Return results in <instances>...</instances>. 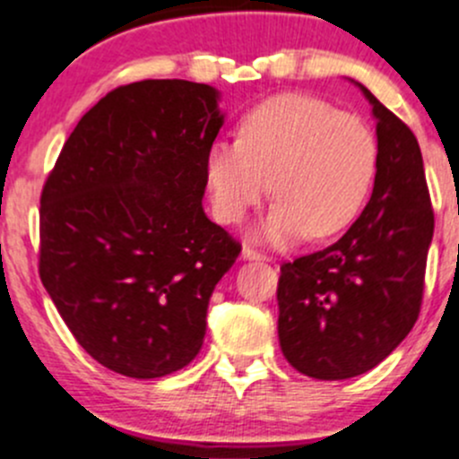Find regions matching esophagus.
Listing matches in <instances>:
<instances>
[{
  "label": "esophagus",
  "instance_id": "esophagus-1",
  "mask_svg": "<svg viewBox=\"0 0 459 459\" xmlns=\"http://www.w3.org/2000/svg\"><path fill=\"white\" fill-rule=\"evenodd\" d=\"M242 257L244 259H255V262H268V255H264L262 251H257V248H253V247H244V251H242Z\"/></svg>",
  "mask_w": 459,
  "mask_h": 459
}]
</instances>
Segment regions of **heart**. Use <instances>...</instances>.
Wrapping results in <instances>:
<instances>
[{"label": "heart", "mask_w": 459, "mask_h": 459, "mask_svg": "<svg viewBox=\"0 0 459 459\" xmlns=\"http://www.w3.org/2000/svg\"><path fill=\"white\" fill-rule=\"evenodd\" d=\"M375 170L371 128L307 95H277L253 106L238 140H217L206 152L212 212L224 224H239L271 184L275 204L257 230L271 244L344 230L362 211Z\"/></svg>", "instance_id": "b5f03b06"}]
</instances>
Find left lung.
<instances>
[{"instance_id": "obj_1", "label": "left lung", "mask_w": 459, "mask_h": 459, "mask_svg": "<svg viewBox=\"0 0 459 459\" xmlns=\"http://www.w3.org/2000/svg\"><path fill=\"white\" fill-rule=\"evenodd\" d=\"M377 119L371 200L324 251L280 266L277 333L284 358L316 379L371 371L418 322L433 208L413 131L368 88Z\"/></svg>"}]
</instances>
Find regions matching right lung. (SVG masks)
I'll return each instance as SVG.
<instances>
[{
  "instance_id": "obj_1",
  "label": "right lung",
  "mask_w": 459,
  "mask_h": 459,
  "mask_svg": "<svg viewBox=\"0 0 459 459\" xmlns=\"http://www.w3.org/2000/svg\"><path fill=\"white\" fill-rule=\"evenodd\" d=\"M217 91L143 80L101 97L39 197V277L92 359L164 377L202 349L212 289L242 244L202 208Z\"/></svg>"
}]
</instances>
